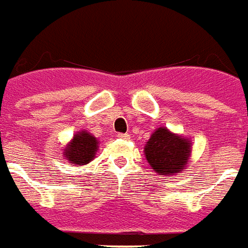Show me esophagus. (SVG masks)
<instances>
[{"label":"esophagus","mask_w":248,"mask_h":248,"mask_svg":"<svg viewBox=\"0 0 248 248\" xmlns=\"http://www.w3.org/2000/svg\"><path fill=\"white\" fill-rule=\"evenodd\" d=\"M117 138L123 139V140H128V139H129V135H128V133H117Z\"/></svg>","instance_id":"esophagus-1"}]
</instances>
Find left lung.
<instances>
[{
	"instance_id": "1",
	"label": "left lung",
	"mask_w": 248,
	"mask_h": 248,
	"mask_svg": "<svg viewBox=\"0 0 248 248\" xmlns=\"http://www.w3.org/2000/svg\"><path fill=\"white\" fill-rule=\"evenodd\" d=\"M145 157L160 175H175L183 171L189 157V141L171 133L167 128H159L147 141Z\"/></svg>"
}]
</instances>
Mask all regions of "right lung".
Listing matches in <instances>:
<instances>
[{"instance_id":"add662e5","label":"right lung","mask_w":248,"mask_h":248,"mask_svg":"<svg viewBox=\"0 0 248 248\" xmlns=\"http://www.w3.org/2000/svg\"><path fill=\"white\" fill-rule=\"evenodd\" d=\"M97 151V140L88 132H78L75 135L72 143L66 147L65 159L75 164H88L94 157Z\"/></svg>"}]
</instances>
